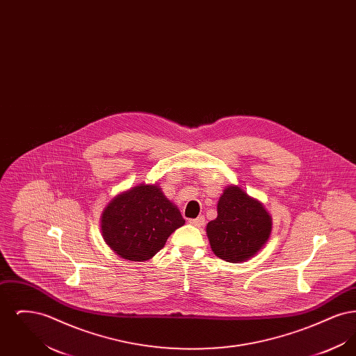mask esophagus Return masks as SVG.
<instances>
[{
	"label": "esophagus",
	"mask_w": 356,
	"mask_h": 356,
	"mask_svg": "<svg viewBox=\"0 0 356 356\" xmlns=\"http://www.w3.org/2000/svg\"><path fill=\"white\" fill-rule=\"evenodd\" d=\"M204 221H205V219H204L203 216H199L196 219H189L188 222L191 225H193V227H202V225H204Z\"/></svg>",
	"instance_id": "esophagus-1"
}]
</instances>
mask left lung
<instances>
[{
  "instance_id": "obj_1",
  "label": "left lung",
  "mask_w": 356,
  "mask_h": 356,
  "mask_svg": "<svg viewBox=\"0 0 356 356\" xmlns=\"http://www.w3.org/2000/svg\"><path fill=\"white\" fill-rule=\"evenodd\" d=\"M272 218L261 202L228 186L218 202V218L207 224L213 254L228 263L254 257L271 236Z\"/></svg>"
}]
</instances>
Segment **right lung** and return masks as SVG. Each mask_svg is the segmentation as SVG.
<instances>
[{"mask_svg":"<svg viewBox=\"0 0 356 356\" xmlns=\"http://www.w3.org/2000/svg\"><path fill=\"white\" fill-rule=\"evenodd\" d=\"M186 220L157 184H138L116 195L102 215L108 247L131 261L152 259Z\"/></svg>","mask_w":356,"mask_h":356,"instance_id":"right-lung-1","label":"right lung"}]
</instances>
